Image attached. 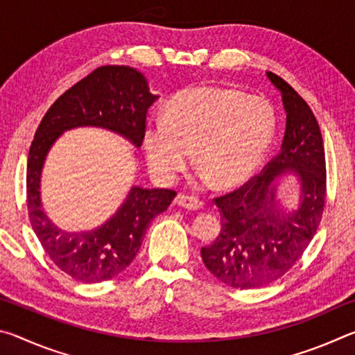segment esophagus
<instances>
[{"label":"esophagus","mask_w":355,"mask_h":355,"mask_svg":"<svg viewBox=\"0 0 355 355\" xmlns=\"http://www.w3.org/2000/svg\"><path fill=\"white\" fill-rule=\"evenodd\" d=\"M175 203L178 207L186 208V209H200L203 207V203L197 199V197L184 196V194H178L175 197Z\"/></svg>","instance_id":"obj_1"}]
</instances>
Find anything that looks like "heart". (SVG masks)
Returning a JSON list of instances; mask_svg holds the SVG:
<instances>
[{
  "label": "heart",
  "instance_id": "heart-1",
  "mask_svg": "<svg viewBox=\"0 0 355 355\" xmlns=\"http://www.w3.org/2000/svg\"><path fill=\"white\" fill-rule=\"evenodd\" d=\"M274 130V112L263 98L197 86L173 95L164 119L147 125L144 147L150 171L164 182L188 167L194 150L200 182L233 186L261 163Z\"/></svg>",
  "mask_w": 355,
  "mask_h": 355
}]
</instances>
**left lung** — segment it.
<instances>
[{
    "instance_id": "1",
    "label": "left lung",
    "mask_w": 355,
    "mask_h": 355,
    "mask_svg": "<svg viewBox=\"0 0 355 355\" xmlns=\"http://www.w3.org/2000/svg\"><path fill=\"white\" fill-rule=\"evenodd\" d=\"M268 78L286 111L284 144L258 175L214 197L222 227L200 250L208 271L239 290L269 285L290 271L313 239L326 203V155L315 114L285 80L272 71ZM288 170L301 177L303 200L296 212L279 215L270 183Z\"/></svg>"
}]
</instances>
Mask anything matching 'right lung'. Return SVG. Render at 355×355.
I'll use <instances>...</instances> for the list:
<instances>
[{
    "mask_svg": "<svg viewBox=\"0 0 355 355\" xmlns=\"http://www.w3.org/2000/svg\"><path fill=\"white\" fill-rule=\"evenodd\" d=\"M156 98L141 71L128 65H103L65 91L35 130L26 167L29 220L50 260L71 279L98 284L127 269L148 224L166 211L177 192L135 186L106 224L91 232L67 233L42 211L39 182L46 152L62 131L86 125L116 131L141 147L148 107Z\"/></svg>",
    "mask_w": 355,
    "mask_h": 355,
    "instance_id": "add662e5",
    "label": "right lung"
}]
</instances>
